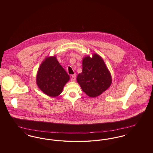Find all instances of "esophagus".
I'll return each instance as SVG.
<instances>
[{
  "instance_id": "obj_1",
  "label": "esophagus",
  "mask_w": 153,
  "mask_h": 153,
  "mask_svg": "<svg viewBox=\"0 0 153 153\" xmlns=\"http://www.w3.org/2000/svg\"><path fill=\"white\" fill-rule=\"evenodd\" d=\"M75 80H76V74H74L73 75H72L71 81H74Z\"/></svg>"
}]
</instances>
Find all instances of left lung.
I'll use <instances>...</instances> for the list:
<instances>
[{
    "mask_svg": "<svg viewBox=\"0 0 153 153\" xmlns=\"http://www.w3.org/2000/svg\"><path fill=\"white\" fill-rule=\"evenodd\" d=\"M82 59V70L77 81L83 92L94 97L101 95L111 86L112 77L102 57L94 53Z\"/></svg>",
    "mask_w": 153,
    "mask_h": 153,
    "instance_id": "obj_1",
    "label": "left lung"
}]
</instances>
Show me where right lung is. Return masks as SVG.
I'll use <instances>...</instances> for the list:
<instances>
[{
  "mask_svg": "<svg viewBox=\"0 0 153 153\" xmlns=\"http://www.w3.org/2000/svg\"><path fill=\"white\" fill-rule=\"evenodd\" d=\"M69 80V76L55 56L45 58L36 74L38 87L45 94L51 97L60 95Z\"/></svg>",
  "mask_w": 153,
  "mask_h": 153,
  "instance_id": "add662e5",
  "label": "right lung"
}]
</instances>
